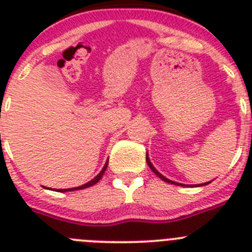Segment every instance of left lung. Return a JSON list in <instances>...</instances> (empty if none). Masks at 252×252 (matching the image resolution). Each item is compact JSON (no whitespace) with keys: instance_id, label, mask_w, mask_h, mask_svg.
<instances>
[{"instance_id":"left-lung-1","label":"left lung","mask_w":252,"mask_h":252,"mask_svg":"<svg viewBox=\"0 0 252 252\" xmlns=\"http://www.w3.org/2000/svg\"><path fill=\"white\" fill-rule=\"evenodd\" d=\"M146 162H148V165H149V166H150V169H151V170H153V171H154V173H155V174H157V175H158V177H159V178H160V179H161V180H164V182H166V183H171V184H177V186H182V184H179V183H175V182H171V180L166 179V178H165V177H162V175H161V174H160L159 171H158V170H157V169L154 168V166H153V164H151V162H150V160H149L148 155H146ZM207 184H209V182H207V183H204V184H201V186H207Z\"/></svg>"}]
</instances>
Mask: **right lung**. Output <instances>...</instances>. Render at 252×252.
Masks as SVG:
<instances>
[{"instance_id":"right-lung-1","label":"right lung","mask_w":252,"mask_h":252,"mask_svg":"<svg viewBox=\"0 0 252 252\" xmlns=\"http://www.w3.org/2000/svg\"><path fill=\"white\" fill-rule=\"evenodd\" d=\"M107 165H108V162H106V164H104V166H103V169H102V170H101V173H99V174L97 175V177H95L94 179H92V180H91V182H88V183H87V184H83V186H81V187H77V188L58 189V192H68V190H78V189H84V188H88V187L94 186V184H95V183H98V180L101 179L102 177H103L104 171H106V169H107Z\"/></svg>"}]
</instances>
